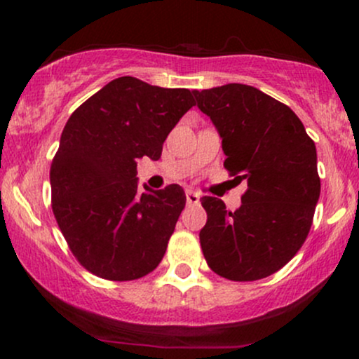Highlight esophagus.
<instances>
[{"label":"esophagus","instance_id":"esophagus-1","mask_svg":"<svg viewBox=\"0 0 359 359\" xmlns=\"http://www.w3.org/2000/svg\"><path fill=\"white\" fill-rule=\"evenodd\" d=\"M185 201H187L189 205H197L199 204V194L194 191L185 192Z\"/></svg>","mask_w":359,"mask_h":359}]
</instances>
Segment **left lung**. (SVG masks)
<instances>
[{
	"instance_id": "left-lung-1",
	"label": "left lung",
	"mask_w": 359,
	"mask_h": 359,
	"mask_svg": "<svg viewBox=\"0 0 359 359\" xmlns=\"http://www.w3.org/2000/svg\"><path fill=\"white\" fill-rule=\"evenodd\" d=\"M197 106L222 138L224 168L246 180L241 208L201 199L199 233L209 269L233 282H253L285 266L306 241L320 194L317 154L287 104L246 84L194 90Z\"/></svg>"
}]
</instances>
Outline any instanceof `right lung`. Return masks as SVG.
<instances>
[{"instance_id": "right-lung-1", "label": "right lung", "mask_w": 359, "mask_h": 359, "mask_svg": "<svg viewBox=\"0 0 359 359\" xmlns=\"http://www.w3.org/2000/svg\"><path fill=\"white\" fill-rule=\"evenodd\" d=\"M194 90L125 76L108 82L65 123L50 165L52 211L77 262L96 277L137 280L165 255L185 208L179 184L138 191L137 160H158Z\"/></svg>"}]
</instances>
